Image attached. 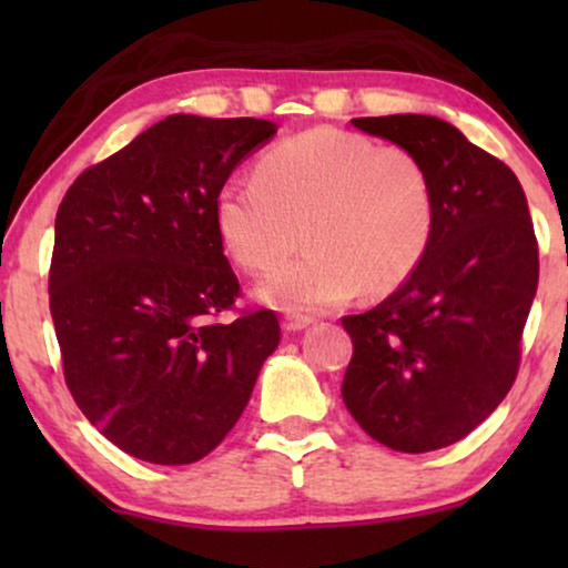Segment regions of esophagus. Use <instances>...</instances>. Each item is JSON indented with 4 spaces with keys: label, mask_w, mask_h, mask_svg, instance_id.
I'll return each instance as SVG.
<instances>
[{
    "label": "esophagus",
    "mask_w": 568,
    "mask_h": 568,
    "mask_svg": "<svg viewBox=\"0 0 568 568\" xmlns=\"http://www.w3.org/2000/svg\"><path fill=\"white\" fill-rule=\"evenodd\" d=\"M310 323H313V317H307V315H286L284 317V331H290V333L302 331V328H307Z\"/></svg>",
    "instance_id": "obj_1"
}]
</instances>
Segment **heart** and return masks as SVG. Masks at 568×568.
Returning a JSON list of instances; mask_svg holds the SVG:
<instances>
[{
    "mask_svg": "<svg viewBox=\"0 0 568 568\" xmlns=\"http://www.w3.org/2000/svg\"><path fill=\"white\" fill-rule=\"evenodd\" d=\"M224 247L251 274H271L302 243L310 251L263 286L286 310L338 305L359 290L390 294L418 268L437 224L432 178L414 152L341 129H310L263 154L255 178L214 196Z\"/></svg>",
    "mask_w": 568,
    "mask_h": 568,
    "instance_id": "obj_1",
    "label": "heart"
}]
</instances>
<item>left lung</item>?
I'll list each match as a JSON object with an SVG mask.
<instances>
[{
    "mask_svg": "<svg viewBox=\"0 0 568 568\" xmlns=\"http://www.w3.org/2000/svg\"><path fill=\"white\" fill-rule=\"evenodd\" d=\"M352 123L424 162L437 224L390 297L341 317L354 344L341 395L379 445L432 453L476 429L515 385L538 240L517 175L453 123L418 113Z\"/></svg>",
    "mask_w": 568,
    "mask_h": 568,
    "instance_id": "left-lung-1",
    "label": "left lung"
}]
</instances>
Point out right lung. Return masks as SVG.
I'll return each mask as SVG.
<instances>
[{"label": "right lung", "mask_w": 568, "mask_h": 568, "mask_svg": "<svg viewBox=\"0 0 568 568\" xmlns=\"http://www.w3.org/2000/svg\"><path fill=\"white\" fill-rule=\"evenodd\" d=\"M261 119L175 113L69 185L49 305L69 393L139 460L189 465L237 424L282 341L274 310H235L240 282L214 196L274 136Z\"/></svg>", "instance_id": "obj_1"}]
</instances>
